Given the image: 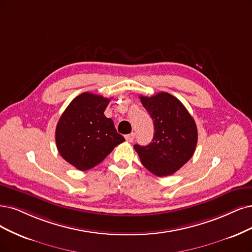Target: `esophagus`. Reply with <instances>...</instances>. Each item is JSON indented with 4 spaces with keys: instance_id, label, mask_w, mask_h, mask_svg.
<instances>
[{
    "instance_id": "esophagus-1",
    "label": "esophagus",
    "mask_w": 252,
    "mask_h": 252,
    "mask_svg": "<svg viewBox=\"0 0 252 252\" xmlns=\"http://www.w3.org/2000/svg\"><path fill=\"white\" fill-rule=\"evenodd\" d=\"M134 138H135V133H131V134H128V135L126 136V140L127 142H133Z\"/></svg>"
}]
</instances>
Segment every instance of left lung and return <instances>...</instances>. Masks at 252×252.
Instances as JSON below:
<instances>
[{
    "label": "left lung",
    "instance_id": "1",
    "mask_svg": "<svg viewBox=\"0 0 252 252\" xmlns=\"http://www.w3.org/2000/svg\"><path fill=\"white\" fill-rule=\"evenodd\" d=\"M143 107L154 120L152 142L134 145L145 168L157 176L171 175L187 163L197 144L196 124L182 102L167 92L140 95Z\"/></svg>",
    "mask_w": 252,
    "mask_h": 252
}]
</instances>
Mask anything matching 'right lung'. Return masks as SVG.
I'll return each mask as SVG.
<instances>
[{
    "label": "right lung",
    "mask_w": 252,
    "mask_h": 252,
    "mask_svg": "<svg viewBox=\"0 0 252 252\" xmlns=\"http://www.w3.org/2000/svg\"><path fill=\"white\" fill-rule=\"evenodd\" d=\"M110 98L84 92L71 100L56 127V144L63 159L85 171L99 164L125 141L104 112Z\"/></svg>",
    "instance_id": "1"
}]
</instances>
